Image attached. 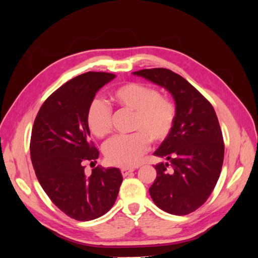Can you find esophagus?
<instances>
[{"instance_id":"1","label":"esophagus","mask_w":258,"mask_h":258,"mask_svg":"<svg viewBox=\"0 0 258 258\" xmlns=\"http://www.w3.org/2000/svg\"><path fill=\"white\" fill-rule=\"evenodd\" d=\"M134 171H135V169H132V168H122L121 169V174H122V176H127L130 173L134 172Z\"/></svg>"}]
</instances>
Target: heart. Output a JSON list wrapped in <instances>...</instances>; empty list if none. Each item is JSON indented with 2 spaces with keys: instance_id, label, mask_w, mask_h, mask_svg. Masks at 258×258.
Wrapping results in <instances>:
<instances>
[{
  "instance_id": "obj_1",
  "label": "heart",
  "mask_w": 258,
  "mask_h": 258,
  "mask_svg": "<svg viewBox=\"0 0 258 258\" xmlns=\"http://www.w3.org/2000/svg\"><path fill=\"white\" fill-rule=\"evenodd\" d=\"M111 103L135 112L131 136L115 137L104 146L106 160L114 166L134 167L148 150V139L154 143L165 141L172 131L176 110L169 98L159 96L150 85L130 82L119 85L110 93ZM112 110L104 101L92 100L86 114L88 128L98 138L112 131Z\"/></svg>"
}]
</instances>
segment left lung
Instances as JSON below:
<instances>
[{
	"label": "left lung",
	"instance_id": "left-lung-1",
	"mask_svg": "<svg viewBox=\"0 0 258 258\" xmlns=\"http://www.w3.org/2000/svg\"><path fill=\"white\" fill-rule=\"evenodd\" d=\"M137 76L166 88L175 101L172 131L155 156L169 162L155 166L150 187L155 205L165 212L186 215L205 204L220 177L224 140L214 108L181 75L168 69H144Z\"/></svg>",
	"mask_w": 258,
	"mask_h": 258
}]
</instances>
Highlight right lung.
<instances>
[{"instance_id": "add662e5", "label": "right lung", "mask_w": 258, "mask_h": 258, "mask_svg": "<svg viewBox=\"0 0 258 258\" xmlns=\"http://www.w3.org/2000/svg\"><path fill=\"white\" fill-rule=\"evenodd\" d=\"M115 77L105 72L74 77L46 99L34 120L30 153L36 177L52 204L76 221L104 215L122 182L119 169L98 166L87 176L84 166L99 157L89 140L88 106L97 91Z\"/></svg>"}]
</instances>
